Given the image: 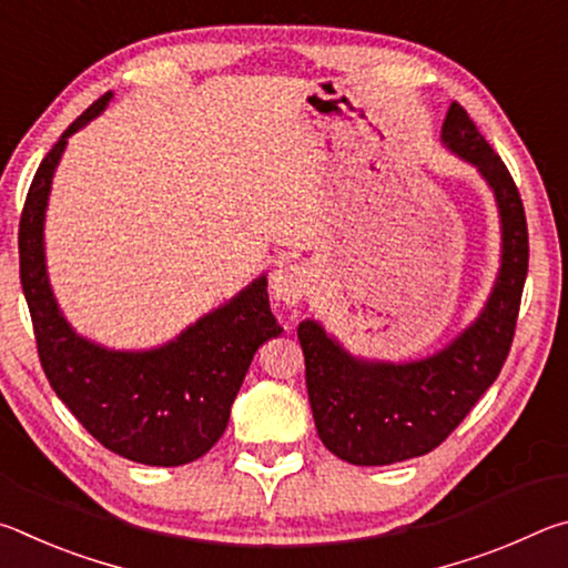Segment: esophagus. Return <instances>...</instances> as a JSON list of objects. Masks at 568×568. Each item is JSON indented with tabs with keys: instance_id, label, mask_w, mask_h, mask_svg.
I'll use <instances>...</instances> for the list:
<instances>
[{
	"instance_id": "obj_1",
	"label": "esophagus",
	"mask_w": 568,
	"mask_h": 568,
	"mask_svg": "<svg viewBox=\"0 0 568 568\" xmlns=\"http://www.w3.org/2000/svg\"><path fill=\"white\" fill-rule=\"evenodd\" d=\"M307 283H311V275H307V267L301 263H287L281 265L273 273V283L271 291L273 297L283 301L285 305H295L303 301V295L307 291Z\"/></svg>"
}]
</instances>
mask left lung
<instances>
[{
  "label": "left lung",
  "instance_id": "8db88e82",
  "mask_svg": "<svg viewBox=\"0 0 568 568\" xmlns=\"http://www.w3.org/2000/svg\"><path fill=\"white\" fill-rule=\"evenodd\" d=\"M440 140L494 190L501 267L478 318L446 348L420 361L355 358L318 321L297 325L315 428L323 446L353 466L398 464L444 444L498 378L511 351L528 271L521 195L504 160L458 102H450Z\"/></svg>",
  "mask_w": 568,
  "mask_h": 568
}]
</instances>
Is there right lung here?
I'll list each match as a JSON object with an SVG mask.
<instances>
[{
	"mask_svg": "<svg viewBox=\"0 0 568 568\" xmlns=\"http://www.w3.org/2000/svg\"><path fill=\"white\" fill-rule=\"evenodd\" d=\"M110 100L112 92L90 104L37 168L19 220V281L44 376L72 416L112 454L145 466H182L225 434L255 351L283 328L261 275L160 348L110 351L72 331L47 277L44 210L67 138Z\"/></svg>",
	"mask_w": 568,
	"mask_h": 568,
	"instance_id": "obj_1",
	"label": "right lung"
}]
</instances>
